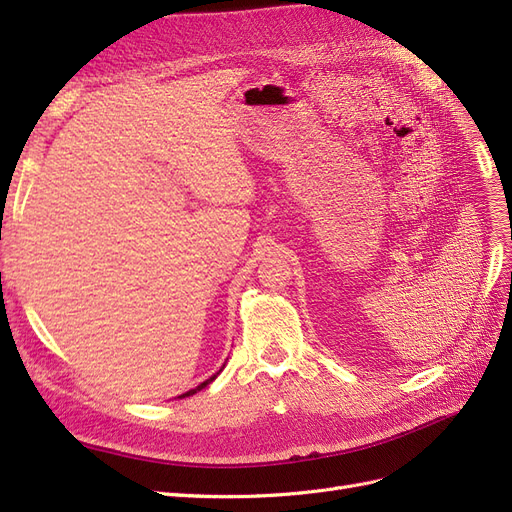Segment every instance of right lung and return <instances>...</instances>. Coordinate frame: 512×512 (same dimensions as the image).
<instances>
[{
    "mask_svg": "<svg viewBox=\"0 0 512 512\" xmlns=\"http://www.w3.org/2000/svg\"><path fill=\"white\" fill-rule=\"evenodd\" d=\"M215 377H217V375H213V377H211V380H206V382H202V384H200V386H198V388H194V390H189V392H185V394H181V399H185V396H192V394H196V392H198V390H202V388H204V386H208V384H211V382H213V380H215Z\"/></svg>",
    "mask_w": 512,
    "mask_h": 512,
    "instance_id": "obj_1",
    "label": "right lung"
}]
</instances>
